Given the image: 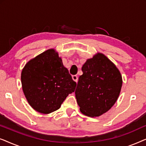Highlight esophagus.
<instances>
[{"instance_id": "1", "label": "esophagus", "mask_w": 146, "mask_h": 146, "mask_svg": "<svg viewBox=\"0 0 146 146\" xmlns=\"http://www.w3.org/2000/svg\"><path fill=\"white\" fill-rule=\"evenodd\" d=\"M72 79H73V80L74 81V82H78V76L76 75H74V76H72Z\"/></svg>"}]
</instances>
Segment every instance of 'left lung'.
<instances>
[{
    "label": "left lung",
    "instance_id": "left-lung-1",
    "mask_svg": "<svg viewBox=\"0 0 146 146\" xmlns=\"http://www.w3.org/2000/svg\"><path fill=\"white\" fill-rule=\"evenodd\" d=\"M76 98L83 114L98 117L107 112L118 98L122 77L118 68L102 53L88 59L82 67Z\"/></svg>",
    "mask_w": 146,
    "mask_h": 146
}]
</instances>
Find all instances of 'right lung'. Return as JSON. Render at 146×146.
I'll use <instances>...</instances> for the list:
<instances>
[{
    "label": "right lung",
    "mask_w": 146,
    "mask_h": 146,
    "mask_svg": "<svg viewBox=\"0 0 146 146\" xmlns=\"http://www.w3.org/2000/svg\"><path fill=\"white\" fill-rule=\"evenodd\" d=\"M21 83L30 106L44 114L58 110L76 86L58 53L53 48L26 64L21 72Z\"/></svg>",
    "instance_id": "obj_1"
}]
</instances>
